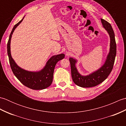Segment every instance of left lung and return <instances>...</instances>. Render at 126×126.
I'll list each match as a JSON object with an SVG mask.
<instances>
[{
    "label": "left lung",
    "instance_id": "left-lung-1",
    "mask_svg": "<svg viewBox=\"0 0 126 126\" xmlns=\"http://www.w3.org/2000/svg\"><path fill=\"white\" fill-rule=\"evenodd\" d=\"M101 20L103 28L109 33L110 39V51L102 66L89 75L82 76L77 71L75 66L77 61L73 58H69L72 79L75 83L81 87H93L100 84L107 78L113 68L116 55V44L115 34L110 23L103 19H101Z\"/></svg>",
    "mask_w": 126,
    "mask_h": 126
}]
</instances>
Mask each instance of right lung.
<instances>
[{
  "label": "right lung",
  "mask_w": 126,
  "mask_h": 126,
  "mask_svg": "<svg viewBox=\"0 0 126 126\" xmlns=\"http://www.w3.org/2000/svg\"><path fill=\"white\" fill-rule=\"evenodd\" d=\"M24 18L14 26L10 33L9 41L7 42V54L9 58L11 68L15 76L22 83L31 89L42 90L49 87L51 84L53 80V71L55 65L59 61L62 60L65 55L61 53L60 55L53 56L51 57L42 70L37 72L26 71L18 66L12 58L10 51V43L12 34L15 29L22 22Z\"/></svg>",
  "instance_id": "add662e5"
}]
</instances>
